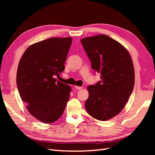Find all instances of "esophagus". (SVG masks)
<instances>
[{"label":"esophagus","mask_w":155,"mask_h":155,"mask_svg":"<svg viewBox=\"0 0 155 155\" xmlns=\"http://www.w3.org/2000/svg\"><path fill=\"white\" fill-rule=\"evenodd\" d=\"M74 87H75L76 89H77V90H81L82 88H83L82 87H78V86H75Z\"/></svg>","instance_id":"1"}]
</instances>
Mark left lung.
Instances as JSON below:
<instances>
[{
	"label": "left lung",
	"instance_id": "1",
	"mask_svg": "<svg viewBox=\"0 0 155 155\" xmlns=\"http://www.w3.org/2000/svg\"><path fill=\"white\" fill-rule=\"evenodd\" d=\"M92 69L101 74V81L90 85L85 108L91 117L104 121L123 110L134 84L132 59L127 50L107 35L81 39Z\"/></svg>",
	"mask_w": 155,
	"mask_h": 155
}]
</instances>
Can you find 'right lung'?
<instances>
[{
  "label": "right lung",
  "mask_w": 155,
  "mask_h": 155,
  "mask_svg": "<svg viewBox=\"0 0 155 155\" xmlns=\"http://www.w3.org/2000/svg\"><path fill=\"white\" fill-rule=\"evenodd\" d=\"M72 39L51 38L31 45L20 60L16 84L29 113L45 123L61 117L69 99L71 88L58 81Z\"/></svg>",
  "instance_id": "right-lung-1"
}]
</instances>
